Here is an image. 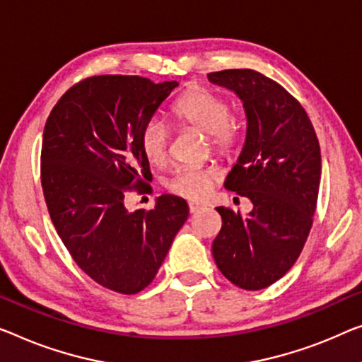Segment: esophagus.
I'll return each instance as SVG.
<instances>
[{"label":"esophagus","mask_w":362,"mask_h":362,"mask_svg":"<svg viewBox=\"0 0 362 362\" xmlns=\"http://www.w3.org/2000/svg\"><path fill=\"white\" fill-rule=\"evenodd\" d=\"M202 208H203V204H199V203H190V204H188V209H190L192 214L198 213Z\"/></svg>","instance_id":"esophagus-1"}]
</instances>
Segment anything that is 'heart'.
<instances>
[{
	"label": "heart",
	"instance_id": "obj_1",
	"mask_svg": "<svg viewBox=\"0 0 362 362\" xmlns=\"http://www.w3.org/2000/svg\"><path fill=\"white\" fill-rule=\"evenodd\" d=\"M172 120L182 128H195L206 133L209 146L221 158L230 159L239 154L244 144L245 129L239 118L233 115L228 97L209 88H190L174 102ZM139 146L149 164L163 165L169 154V132L163 122L149 120L139 134ZM219 172L216 167L183 165L174 170L167 188L177 197L202 199L211 192Z\"/></svg>",
	"mask_w": 362,
	"mask_h": 362
}]
</instances>
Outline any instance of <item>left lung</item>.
Masks as SVG:
<instances>
[{"label": "left lung", "instance_id": "1", "mask_svg": "<svg viewBox=\"0 0 362 362\" xmlns=\"http://www.w3.org/2000/svg\"><path fill=\"white\" fill-rule=\"evenodd\" d=\"M208 79L240 97L247 138L224 187L249 198V216L219 206L213 242L219 272L247 291L268 288L289 272L309 237L319 198L322 156L304 107L276 81L253 69H224Z\"/></svg>", "mask_w": 362, "mask_h": 362}]
</instances>
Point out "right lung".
<instances>
[{"label": "right lung", "instance_id": "right-lung-1", "mask_svg": "<svg viewBox=\"0 0 362 362\" xmlns=\"http://www.w3.org/2000/svg\"><path fill=\"white\" fill-rule=\"evenodd\" d=\"M177 86L86 78L60 97L43 129L40 179L52 223L76 265L120 294L153 281L188 218L187 202L174 195L148 211L129 213L123 203L128 192L149 187L139 134Z\"/></svg>", "mask_w": 362, "mask_h": 362}]
</instances>
